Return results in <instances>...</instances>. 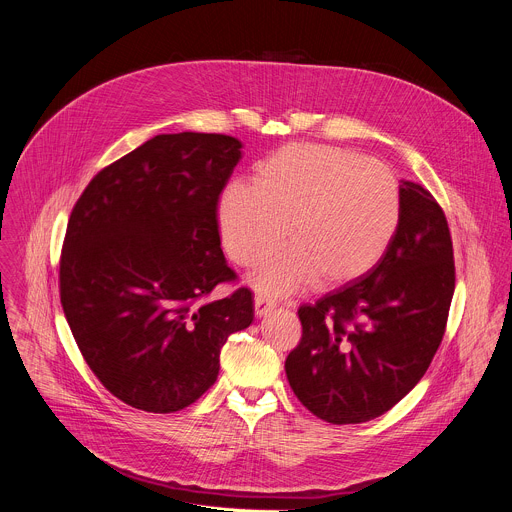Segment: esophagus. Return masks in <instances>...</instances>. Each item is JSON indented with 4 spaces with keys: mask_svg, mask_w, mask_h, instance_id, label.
Instances as JSON below:
<instances>
[{
    "mask_svg": "<svg viewBox=\"0 0 512 512\" xmlns=\"http://www.w3.org/2000/svg\"><path fill=\"white\" fill-rule=\"evenodd\" d=\"M275 306H277L275 300H271L269 296H265V294H257V296H255V314H257V316H265V314L271 312Z\"/></svg>",
    "mask_w": 512,
    "mask_h": 512,
    "instance_id": "34e87169",
    "label": "esophagus"
}]
</instances>
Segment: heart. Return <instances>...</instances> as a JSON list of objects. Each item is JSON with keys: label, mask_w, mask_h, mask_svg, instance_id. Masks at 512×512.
Wrapping results in <instances>:
<instances>
[{"label": "heart", "mask_w": 512, "mask_h": 512, "mask_svg": "<svg viewBox=\"0 0 512 512\" xmlns=\"http://www.w3.org/2000/svg\"><path fill=\"white\" fill-rule=\"evenodd\" d=\"M399 214V184L385 164L332 145L291 143L257 168L253 188L223 192L218 227L231 259L245 267L285 233L289 245L253 275L263 291L283 294L310 279L336 285L367 273L387 251Z\"/></svg>", "instance_id": "1"}]
</instances>
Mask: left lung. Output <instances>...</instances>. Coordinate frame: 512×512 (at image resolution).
I'll return each mask as SVG.
<instances>
[{
  "instance_id": "8db88e82",
  "label": "left lung",
  "mask_w": 512,
  "mask_h": 512,
  "mask_svg": "<svg viewBox=\"0 0 512 512\" xmlns=\"http://www.w3.org/2000/svg\"><path fill=\"white\" fill-rule=\"evenodd\" d=\"M383 257L358 279L298 310L302 338L285 358L289 387L316 417L371 421L425 375L446 334L456 287L446 214L417 182Z\"/></svg>"
}]
</instances>
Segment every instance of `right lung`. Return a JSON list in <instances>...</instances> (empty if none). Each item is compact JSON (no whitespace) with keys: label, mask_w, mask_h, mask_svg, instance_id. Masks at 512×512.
Masks as SVG:
<instances>
[{"label":"right lung","mask_w":512,"mask_h":512,"mask_svg":"<svg viewBox=\"0 0 512 512\" xmlns=\"http://www.w3.org/2000/svg\"><path fill=\"white\" fill-rule=\"evenodd\" d=\"M241 160L221 133H168L105 166L72 206L60 251V304L103 387L174 413L216 381L227 338L253 322L218 231V200Z\"/></svg>","instance_id":"obj_1"}]
</instances>
